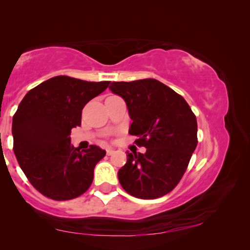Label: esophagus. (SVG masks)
<instances>
[{
	"instance_id": "34e87169",
	"label": "esophagus",
	"mask_w": 250,
	"mask_h": 250,
	"mask_svg": "<svg viewBox=\"0 0 250 250\" xmlns=\"http://www.w3.org/2000/svg\"><path fill=\"white\" fill-rule=\"evenodd\" d=\"M113 153H115V150H113V149H107V154L108 155H112Z\"/></svg>"
}]
</instances>
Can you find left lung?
Returning a JSON list of instances; mask_svg holds the SVG:
<instances>
[{"label":"left lung","instance_id":"left-lung-1","mask_svg":"<svg viewBox=\"0 0 250 250\" xmlns=\"http://www.w3.org/2000/svg\"><path fill=\"white\" fill-rule=\"evenodd\" d=\"M113 94L125 101L132 120L129 133L145 153L126 152L118 172L130 195L153 200L171 192L183 176L197 146V122L184 98L156 79L113 82Z\"/></svg>","mask_w":250,"mask_h":250}]
</instances>
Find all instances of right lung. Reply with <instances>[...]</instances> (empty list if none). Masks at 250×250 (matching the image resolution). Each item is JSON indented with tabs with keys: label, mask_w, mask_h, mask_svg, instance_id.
Returning <instances> with one entry per match:
<instances>
[{
	"label": "right lung",
	"mask_w": 250,
	"mask_h": 250,
	"mask_svg": "<svg viewBox=\"0 0 250 250\" xmlns=\"http://www.w3.org/2000/svg\"><path fill=\"white\" fill-rule=\"evenodd\" d=\"M109 83L56 76L21 101L12 124L13 150L28 181L43 195L67 201L89 188L96 164L105 151L97 146L80 151L70 145L69 134L82 124L84 104L107 89Z\"/></svg>",
	"instance_id": "1"
}]
</instances>
